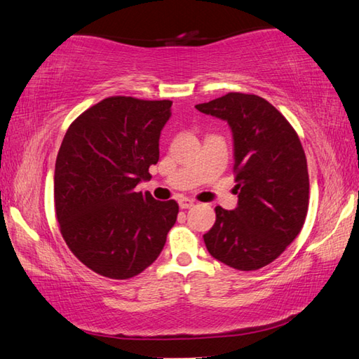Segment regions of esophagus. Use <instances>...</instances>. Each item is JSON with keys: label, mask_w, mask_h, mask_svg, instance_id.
I'll return each mask as SVG.
<instances>
[{"label": "esophagus", "mask_w": 359, "mask_h": 359, "mask_svg": "<svg viewBox=\"0 0 359 359\" xmlns=\"http://www.w3.org/2000/svg\"><path fill=\"white\" fill-rule=\"evenodd\" d=\"M194 205V201L193 199H188V198H182L179 199V207L180 208H190Z\"/></svg>", "instance_id": "obj_1"}]
</instances>
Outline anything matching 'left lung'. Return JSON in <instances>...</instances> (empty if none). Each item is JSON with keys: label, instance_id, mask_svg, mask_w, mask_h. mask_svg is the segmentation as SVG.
Returning a JSON list of instances; mask_svg holds the SVG:
<instances>
[{"label": "left lung", "instance_id": "1", "mask_svg": "<svg viewBox=\"0 0 359 359\" xmlns=\"http://www.w3.org/2000/svg\"><path fill=\"white\" fill-rule=\"evenodd\" d=\"M196 109L229 123L238 204L215 208L204 233L208 252L232 269L251 271L281 256L302 231L309 205V174L289 121L265 99L229 93Z\"/></svg>", "mask_w": 359, "mask_h": 359}]
</instances>
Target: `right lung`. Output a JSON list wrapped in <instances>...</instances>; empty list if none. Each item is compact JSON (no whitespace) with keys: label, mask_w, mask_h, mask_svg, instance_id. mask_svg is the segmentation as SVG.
<instances>
[{"label":"right lung","mask_w":359,"mask_h":359,"mask_svg":"<svg viewBox=\"0 0 359 359\" xmlns=\"http://www.w3.org/2000/svg\"><path fill=\"white\" fill-rule=\"evenodd\" d=\"M171 105L108 97L78 116L64 136L55 166L56 218L69 250L97 275H140L160 256L177 219V202L136 191L160 158Z\"/></svg>","instance_id":"obj_1"}]
</instances>
